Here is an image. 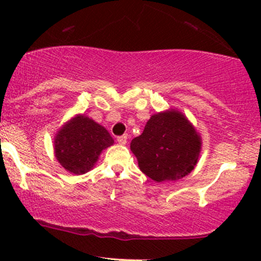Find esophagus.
Instances as JSON below:
<instances>
[{
    "instance_id": "esophagus-1",
    "label": "esophagus",
    "mask_w": 261,
    "mask_h": 261,
    "mask_svg": "<svg viewBox=\"0 0 261 261\" xmlns=\"http://www.w3.org/2000/svg\"><path fill=\"white\" fill-rule=\"evenodd\" d=\"M118 142L120 143L121 146L126 145V142H127V135H122V136H119V137H118Z\"/></svg>"
}]
</instances>
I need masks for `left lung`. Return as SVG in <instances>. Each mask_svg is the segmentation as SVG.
I'll list each match as a JSON object with an SVG mask.
<instances>
[{
  "mask_svg": "<svg viewBox=\"0 0 261 261\" xmlns=\"http://www.w3.org/2000/svg\"><path fill=\"white\" fill-rule=\"evenodd\" d=\"M202 140L197 130L176 109L155 113L142 134L131 141L140 169L152 180H179L193 172L199 162Z\"/></svg>",
  "mask_w": 261,
  "mask_h": 261,
  "instance_id": "8db88e82",
  "label": "left lung"
}]
</instances>
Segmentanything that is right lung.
Listing matches in <instances>:
<instances>
[{"mask_svg": "<svg viewBox=\"0 0 261 261\" xmlns=\"http://www.w3.org/2000/svg\"><path fill=\"white\" fill-rule=\"evenodd\" d=\"M113 143L106 127L85 114H77L56 133L54 153L67 172L81 175L93 169L103 149Z\"/></svg>", "mask_w": 261, "mask_h": 261, "instance_id": "add662e5", "label": "right lung"}]
</instances>
